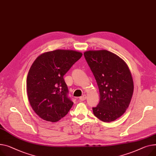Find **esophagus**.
<instances>
[{
    "instance_id": "esophagus-1",
    "label": "esophagus",
    "mask_w": 156,
    "mask_h": 156,
    "mask_svg": "<svg viewBox=\"0 0 156 156\" xmlns=\"http://www.w3.org/2000/svg\"><path fill=\"white\" fill-rule=\"evenodd\" d=\"M86 98H87V95H82L81 97H80L79 99L81 101H84V100H86Z\"/></svg>"
}]
</instances>
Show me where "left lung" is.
I'll return each mask as SVG.
<instances>
[{
	"mask_svg": "<svg viewBox=\"0 0 156 156\" xmlns=\"http://www.w3.org/2000/svg\"><path fill=\"white\" fill-rule=\"evenodd\" d=\"M84 56L100 92V102L93 108V114L103 122L115 120L125 113L132 97L130 71L122 58L107 50H90Z\"/></svg>",
	"mask_w": 156,
	"mask_h": 156,
	"instance_id": "left-lung-1",
	"label": "left lung"
}]
</instances>
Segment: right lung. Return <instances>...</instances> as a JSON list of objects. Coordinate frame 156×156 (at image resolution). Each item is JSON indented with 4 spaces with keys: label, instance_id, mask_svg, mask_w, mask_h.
Instances as JSON below:
<instances>
[{
    "label": "right lung",
    "instance_id": "right-lung-1",
    "mask_svg": "<svg viewBox=\"0 0 156 156\" xmlns=\"http://www.w3.org/2000/svg\"><path fill=\"white\" fill-rule=\"evenodd\" d=\"M81 56L76 51L57 49L41 54L31 65L27 93L31 107L40 118L56 122L68 113L73 102L68 97L63 76Z\"/></svg>",
    "mask_w": 156,
    "mask_h": 156
}]
</instances>
